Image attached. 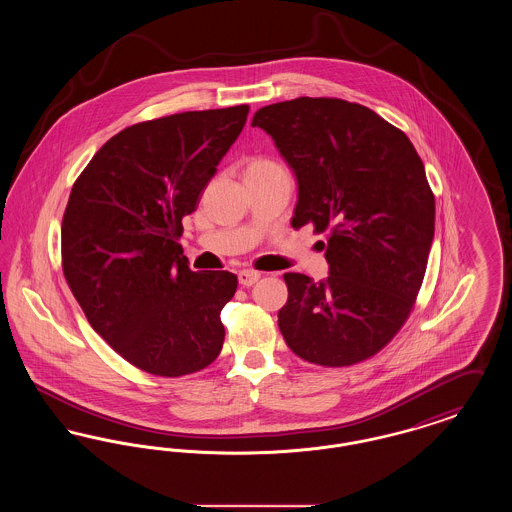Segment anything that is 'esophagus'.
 I'll list each match as a JSON object with an SVG mask.
<instances>
[{
	"label": "esophagus",
	"mask_w": 512,
	"mask_h": 512,
	"mask_svg": "<svg viewBox=\"0 0 512 512\" xmlns=\"http://www.w3.org/2000/svg\"><path fill=\"white\" fill-rule=\"evenodd\" d=\"M261 278V272H257V270H242L240 274H238V280H240V284L242 286H253L257 280Z\"/></svg>",
	"instance_id": "1"
}]
</instances>
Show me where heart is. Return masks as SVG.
<instances>
[{
	"label": "heart",
	"instance_id": "b5f03b06",
	"mask_svg": "<svg viewBox=\"0 0 512 512\" xmlns=\"http://www.w3.org/2000/svg\"><path fill=\"white\" fill-rule=\"evenodd\" d=\"M278 172H284L282 167L268 157H253L245 167V176H267V174H278Z\"/></svg>",
	"mask_w": 512,
	"mask_h": 512
}]
</instances>
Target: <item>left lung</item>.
<instances>
[{
	"label": "left lung",
	"mask_w": 512,
	"mask_h": 512,
	"mask_svg": "<svg viewBox=\"0 0 512 512\" xmlns=\"http://www.w3.org/2000/svg\"><path fill=\"white\" fill-rule=\"evenodd\" d=\"M251 126L272 136L297 176L293 228L326 236V280L284 274L280 332L307 363L366 361L407 322L424 280L436 201L422 159L405 132L345 99L272 103Z\"/></svg>",
	"instance_id": "1"
}]
</instances>
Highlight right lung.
Returning <instances> with one entry per match:
<instances>
[{"instance_id": "1", "label": "right lung", "mask_w": 512, "mask_h": 512, "mask_svg": "<svg viewBox=\"0 0 512 512\" xmlns=\"http://www.w3.org/2000/svg\"><path fill=\"white\" fill-rule=\"evenodd\" d=\"M249 105L138 122L99 147L61 224L63 274L92 328L130 365L178 378L211 365L238 276L194 272L182 219L240 136Z\"/></svg>"}]
</instances>
